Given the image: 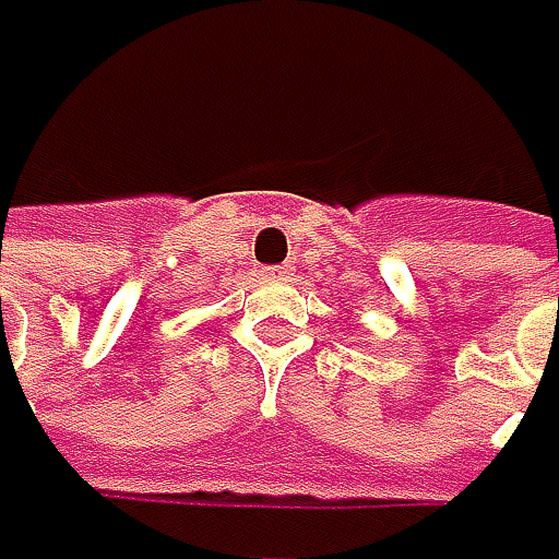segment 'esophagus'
<instances>
[{"label": "esophagus", "instance_id": "34e87169", "mask_svg": "<svg viewBox=\"0 0 559 559\" xmlns=\"http://www.w3.org/2000/svg\"><path fill=\"white\" fill-rule=\"evenodd\" d=\"M270 280H289L293 276V263H280V266H266Z\"/></svg>", "mask_w": 559, "mask_h": 559}]
</instances>
